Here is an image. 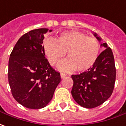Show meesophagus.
I'll list each match as a JSON object with an SVG mask.
<instances>
[{
	"label": "esophagus",
	"mask_w": 126,
	"mask_h": 126,
	"mask_svg": "<svg viewBox=\"0 0 126 126\" xmlns=\"http://www.w3.org/2000/svg\"><path fill=\"white\" fill-rule=\"evenodd\" d=\"M65 76H66V75H65V73H63V72H61V77L62 79L64 78Z\"/></svg>",
	"instance_id": "34e87169"
}]
</instances>
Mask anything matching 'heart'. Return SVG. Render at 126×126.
I'll list each match as a JSON object with an SVG mask.
<instances>
[{
    "mask_svg": "<svg viewBox=\"0 0 126 126\" xmlns=\"http://www.w3.org/2000/svg\"><path fill=\"white\" fill-rule=\"evenodd\" d=\"M43 51L51 65H56L67 52V58L58 65L61 71L88 70L97 62L100 54V46L94 37H87L79 31L61 33L56 40L47 38L42 44Z\"/></svg>",
    "mask_w": 126,
    "mask_h": 126,
    "instance_id": "obj_1",
    "label": "heart"
}]
</instances>
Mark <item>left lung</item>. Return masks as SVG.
I'll return each mask as SVG.
<instances>
[{"instance_id":"8db88e82","label":"left lung","mask_w":126,"mask_h":126,"mask_svg":"<svg viewBox=\"0 0 126 126\" xmlns=\"http://www.w3.org/2000/svg\"><path fill=\"white\" fill-rule=\"evenodd\" d=\"M93 35L98 41L102 38L98 34ZM106 48L100 54L97 62L86 72L72 75V95L80 106L91 109L102 105L113 92L116 79L114 58L107 43L100 45Z\"/></svg>"}]
</instances>
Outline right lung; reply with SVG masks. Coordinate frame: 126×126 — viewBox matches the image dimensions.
Listing matches in <instances>:
<instances>
[{
    "mask_svg": "<svg viewBox=\"0 0 126 126\" xmlns=\"http://www.w3.org/2000/svg\"><path fill=\"white\" fill-rule=\"evenodd\" d=\"M48 31V28H38L23 35L10 56L8 81L12 94L28 109L47 106L61 81L60 73L51 67L42 45Z\"/></svg>",
    "mask_w": 126,
    "mask_h": 126,
    "instance_id": "right-lung-1",
    "label": "right lung"
}]
</instances>
